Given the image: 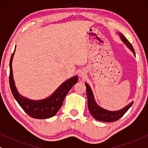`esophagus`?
I'll use <instances>...</instances> for the list:
<instances>
[{"label":"esophagus","mask_w":148,"mask_h":148,"mask_svg":"<svg viewBox=\"0 0 148 148\" xmlns=\"http://www.w3.org/2000/svg\"><path fill=\"white\" fill-rule=\"evenodd\" d=\"M79 75L81 77L84 78V77H85L86 76V71H85L84 70H81L80 71H79Z\"/></svg>","instance_id":"obj_1"}]
</instances>
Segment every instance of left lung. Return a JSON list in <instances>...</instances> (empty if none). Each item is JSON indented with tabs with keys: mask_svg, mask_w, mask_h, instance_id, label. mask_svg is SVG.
Here are the masks:
<instances>
[{
	"mask_svg": "<svg viewBox=\"0 0 148 148\" xmlns=\"http://www.w3.org/2000/svg\"><path fill=\"white\" fill-rule=\"evenodd\" d=\"M119 34L121 40L123 42V43L133 52V54L135 56V50L133 49V46L130 42L125 37L123 34L121 33H119ZM85 85L86 86V94L87 97H88V109L90 110L91 114L96 120L103 121V122H114V121H118L119 119H121L127 112V111L130 108V107L132 106L133 102L129 103L128 105H127L126 106L119 110L110 111L106 110V109L99 106L97 104L96 101H95L94 94H93V92L92 90H91L90 86L87 83H86Z\"/></svg>",
	"mask_w": 148,
	"mask_h": 148,
	"instance_id": "obj_1",
	"label": "left lung"
}]
</instances>
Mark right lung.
Returning <instances> with one entry per match:
<instances>
[{
  "mask_svg": "<svg viewBox=\"0 0 148 148\" xmlns=\"http://www.w3.org/2000/svg\"><path fill=\"white\" fill-rule=\"evenodd\" d=\"M15 49L10 60L9 84L12 94L20 106L32 118L38 119H49L54 116L62 106L66 95L73 86L78 82V77L74 76L62 83L58 89L48 98L40 100H32L22 96L18 92L13 79L12 60Z\"/></svg>",
  "mask_w": 148,
  "mask_h": 148,
  "instance_id": "add662e5",
  "label": "right lung"
}]
</instances>
